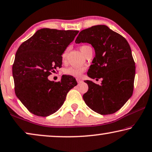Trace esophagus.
Here are the masks:
<instances>
[{"instance_id": "1", "label": "esophagus", "mask_w": 152, "mask_h": 152, "mask_svg": "<svg viewBox=\"0 0 152 152\" xmlns=\"http://www.w3.org/2000/svg\"><path fill=\"white\" fill-rule=\"evenodd\" d=\"M76 80H77V83H80L83 82L82 79H80V78H77Z\"/></svg>"}]
</instances>
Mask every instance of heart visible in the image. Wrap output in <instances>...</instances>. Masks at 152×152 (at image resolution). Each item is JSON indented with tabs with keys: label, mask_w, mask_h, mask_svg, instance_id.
<instances>
[{
	"label": "heart",
	"mask_w": 152,
	"mask_h": 152,
	"mask_svg": "<svg viewBox=\"0 0 152 152\" xmlns=\"http://www.w3.org/2000/svg\"><path fill=\"white\" fill-rule=\"evenodd\" d=\"M90 48V47L88 45H83L80 47V51L81 52L83 53V54L84 55L85 52H86L87 49H88ZM67 52L68 50H65L64 51L63 54L61 55V59L63 61H65L66 58H67ZM85 70V67H70L67 69H65V74H67V75L72 76H74V77H78L80 76L81 74H82L84 71Z\"/></svg>",
	"instance_id": "b5f03b06"
}]
</instances>
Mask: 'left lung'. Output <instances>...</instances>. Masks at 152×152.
<instances>
[{"mask_svg":"<svg viewBox=\"0 0 152 152\" xmlns=\"http://www.w3.org/2000/svg\"><path fill=\"white\" fill-rule=\"evenodd\" d=\"M76 43L87 42L96 56L87 72L89 78H102L101 85L85 80L89 89L83 100L101 115L119 110L132 96L136 67L127 40L103 25H95L79 33Z\"/></svg>","mask_w":152,"mask_h":152,"instance_id":"1","label":"left lung"}]
</instances>
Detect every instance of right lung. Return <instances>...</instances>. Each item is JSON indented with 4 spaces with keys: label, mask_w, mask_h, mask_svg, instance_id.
Wrapping results in <instances>:
<instances>
[{
    "label": "right lung",
    "mask_w": 152,
    "mask_h": 152,
    "mask_svg": "<svg viewBox=\"0 0 152 152\" xmlns=\"http://www.w3.org/2000/svg\"><path fill=\"white\" fill-rule=\"evenodd\" d=\"M78 33L40 29L17 50L12 67L15 94L33 114L45 117L57 112L77 85L72 76L63 75L58 82L48 76L62 67L61 55Z\"/></svg>",
    "instance_id": "1"
}]
</instances>
